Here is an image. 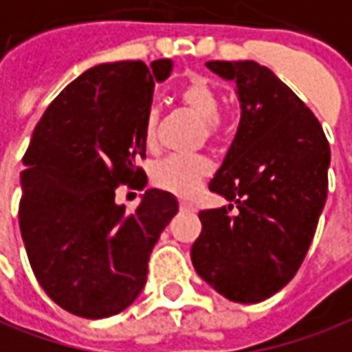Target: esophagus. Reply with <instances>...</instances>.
Returning a JSON list of instances; mask_svg holds the SVG:
<instances>
[{"instance_id": "34e87169", "label": "esophagus", "mask_w": 352, "mask_h": 352, "mask_svg": "<svg viewBox=\"0 0 352 352\" xmlns=\"http://www.w3.org/2000/svg\"><path fill=\"white\" fill-rule=\"evenodd\" d=\"M179 210L184 211V213H194V211H196V206H194L192 201L181 200L179 201Z\"/></svg>"}]
</instances>
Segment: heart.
Masks as SVG:
<instances>
[{
	"mask_svg": "<svg viewBox=\"0 0 352 352\" xmlns=\"http://www.w3.org/2000/svg\"><path fill=\"white\" fill-rule=\"evenodd\" d=\"M179 104L200 120V139L215 142L225 129V118L219 112L221 93L217 85L198 74H192L177 89ZM158 131V112L148 110L142 118L141 139L146 148L156 146ZM211 164L204 156H171L162 160L152 169V183L166 192L181 198H190L200 188V184L210 177Z\"/></svg>",
	"mask_w": 352,
	"mask_h": 352,
	"instance_id": "b5f03b06",
	"label": "heart"
}]
</instances>
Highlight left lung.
<instances>
[{
	"label": "left lung",
	"instance_id": "1",
	"mask_svg": "<svg viewBox=\"0 0 352 352\" xmlns=\"http://www.w3.org/2000/svg\"><path fill=\"white\" fill-rule=\"evenodd\" d=\"M236 82L240 125L210 190L230 206L200 211L196 272L236 303H259L296 276L326 196L330 144L311 108L255 60H210Z\"/></svg>",
	"mask_w": 352,
	"mask_h": 352
}]
</instances>
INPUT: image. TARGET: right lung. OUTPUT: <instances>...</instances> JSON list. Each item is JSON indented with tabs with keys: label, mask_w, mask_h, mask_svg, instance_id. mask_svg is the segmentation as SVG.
Wrapping results in <instances>:
<instances>
[{
	"label": "right lung",
	"mask_w": 352,
	"mask_h": 352,
	"mask_svg": "<svg viewBox=\"0 0 352 352\" xmlns=\"http://www.w3.org/2000/svg\"><path fill=\"white\" fill-rule=\"evenodd\" d=\"M169 58L89 68L56 95L22 158L19 225L32 270L53 301L82 318H107L133 303L146 284L148 259L179 210L151 188L135 211L118 206L116 188L142 190L141 139L154 82Z\"/></svg>",
	"instance_id": "right-lung-1"
}]
</instances>
